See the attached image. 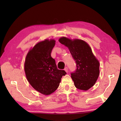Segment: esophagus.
Masks as SVG:
<instances>
[{
    "label": "esophagus",
    "mask_w": 121,
    "mask_h": 121,
    "mask_svg": "<svg viewBox=\"0 0 121 121\" xmlns=\"http://www.w3.org/2000/svg\"><path fill=\"white\" fill-rule=\"evenodd\" d=\"M64 70L65 72L68 73V68H67V67H65V68L64 69Z\"/></svg>",
    "instance_id": "1"
}]
</instances>
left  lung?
I'll list each match as a JSON object with an SVG mask.
<instances>
[{
	"label": "left lung",
	"mask_w": 121,
	"mask_h": 121,
	"mask_svg": "<svg viewBox=\"0 0 121 121\" xmlns=\"http://www.w3.org/2000/svg\"><path fill=\"white\" fill-rule=\"evenodd\" d=\"M61 44L68 48L76 63L77 69L71 77L77 89L87 91L95 84L99 75L100 63L84 40L61 37Z\"/></svg>",
	"instance_id": "8db88e82"
}]
</instances>
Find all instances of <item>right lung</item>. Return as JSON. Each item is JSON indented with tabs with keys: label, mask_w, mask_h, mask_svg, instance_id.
I'll return each instance as SVG.
<instances>
[{
	"label": "right lung",
	"mask_w": 121,
	"mask_h": 121,
	"mask_svg": "<svg viewBox=\"0 0 121 121\" xmlns=\"http://www.w3.org/2000/svg\"><path fill=\"white\" fill-rule=\"evenodd\" d=\"M56 44L53 39H46L31 48L26 57L24 69L26 78L32 87L44 95H50L58 89L65 70L57 68L51 56Z\"/></svg>",
	"instance_id": "add662e5"
}]
</instances>
